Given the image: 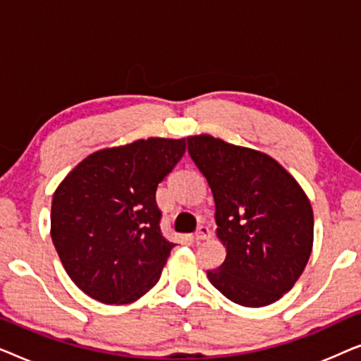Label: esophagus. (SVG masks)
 <instances>
[{
	"label": "esophagus",
	"instance_id": "esophagus-1",
	"mask_svg": "<svg viewBox=\"0 0 361 361\" xmlns=\"http://www.w3.org/2000/svg\"><path fill=\"white\" fill-rule=\"evenodd\" d=\"M194 238H195L197 241H204V240H209V238H210V230H209V226H205V225H200L199 228H197L195 233H194Z\"/></svg>",
	"mask_w": 361,
	"mask_h": 361
}]
</instances>
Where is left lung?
I'll return each mask as SVG.
<instances>
[{
	"mask_svg": "<svg viewBox=\"0 0 361 361\" xmlns=\"http://www.w3.org/2000/svg\"><path fill=\"white\" fill-rule=\"evenodd\" d=\"M215 200L226 248L207 278L231 302L263 307L293 289L314 243V214L298 180L273 157L210 135L187 137Z\"/></svg>",
	"mask_w": 361,
	"mask_h": 361,
	"instance_id": "obj_1",
	"label": "left lung"
}]
</instances>
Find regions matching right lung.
Instances as JSON below:
<instances>
[{"mask_svg": "<svg viewBox=\"0 0 361 361\" xmlns=\"http://www.w3.org/2000/svg\"><path fill=\"white\" fill-rule=\"evenodd\" d=\"M185 137H149L85 157L54 192L51 236L71 279L103 304H130L161 278L174 243L161 233L157 184Z\"/></svg>", "mask_w": 361, "mask_h": 361, "instance_id": "1", "label": "right lung"}]
</instances>
